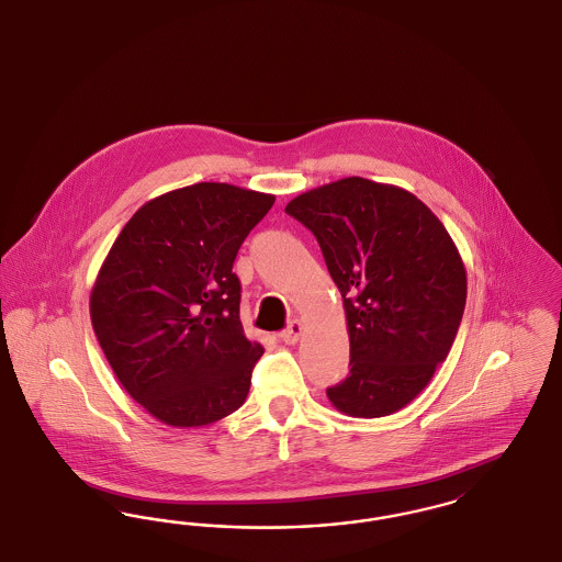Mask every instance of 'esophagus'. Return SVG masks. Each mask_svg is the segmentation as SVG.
<instances>
[{
  "mask_svg": "<svg viewBox=\"0 0 562 562\" xmlns=\"http://www.w3.org/2000/svg\"><path fill=\"white\" fill-rule=\"evenodd\" d=\"M301 333H303V324L299 321L289 322V326L280 333V337H282V341L284 344H289V346H293L299 341V337H301Z\"/></svg>",
  "mask_w": 562,
  "mask_h": 562,
  "instance_id": "34e87169",
  "label": "esophagus"
}]
</instances>
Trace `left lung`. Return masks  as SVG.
<instances>
[{"label":"left lung","mask_w":562,"mask_h":562,"mask_svg":"<svg viewBox=\"0 0 562 562\" xmlns=\"http://www.w3.org/2000/svg\"><path fill=\"white\" fill-rule=\"evenodd\" d=\"M321 244L344 296L349 374L326 390L351 417H385L413 401L447 360L468 280L440 218L406 189L348 177L289 202Z\"/></svg>","instance_id":"left-lung-1"}]
</instances>
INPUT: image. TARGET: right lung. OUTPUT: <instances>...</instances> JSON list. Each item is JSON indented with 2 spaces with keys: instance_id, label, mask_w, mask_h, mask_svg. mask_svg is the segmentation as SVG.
<instances>
[{
  "instance_id": "right-lung-1",
  "label": "right lung",
  "mask_w": 562,
  "mask_h": 562,
  "mask_svg": "<svg viewBox=\"0 0 562 562\" xmlns=\"http://www.w3.org/2000/svg\"><path fill=\"white\" fill-rule=\"evenodd\" d=\"M273 195L195 183L143 204L113 241L90 294L94 335L124 390L175 428L238 411L263 346L244 335L241 241Z\"/></svg>"
}]
</instances>
